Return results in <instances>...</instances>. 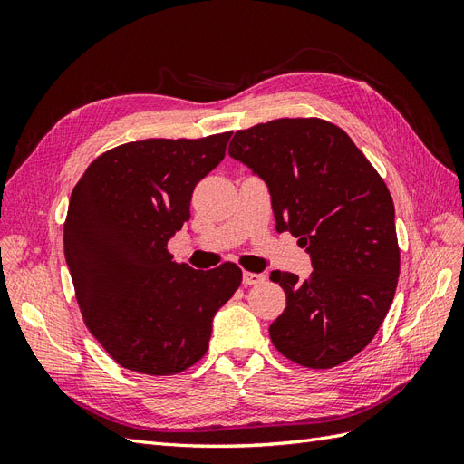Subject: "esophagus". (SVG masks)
I'll use <instances>...</instances> for the list:
<instances>
[{
	"mask_svg": "<svg viewBox=\"0 0 464 464\" xmlns=\"http://www.w3.org/2000/svg\"><path fill=\"white\" fill-rule=\"evenodd\" d=\"M265 280V275L263 273H251V271H244V278L242 283L244 286H251V285H259Z\"/></svg>",
	"mask_w": 464,
	"mask_h": 464,
	"instance_id": "obj_1",
	"label": "esophagus"
}]
</instances>
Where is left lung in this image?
I'll return each instance as SVG.
<instances>
[{"label": "left lung", "mask_w": 464, "mask_h": 464, "mask_svg": "<svg viewBox=\"0 0 464 464\" xmlns=\"http://www.w3.org/2000/svg\"><path fill=\"white\" fill-rule=\"evenodd\" d=\"M232 159L265 179L276 230H288L314 273L273 271L286 307L269 327L280 354L329 370L362 353L389 312L401 271L395 205L363 152L339 125L280 118L236 131Z\"/></svg>", "instance_id": "1"}]
</instances>
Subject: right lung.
Here are the masks:
<instances>
[{"label": "right lung", "mask_w": 464, "mask_h": 464, "mask_svg": "<svg viewBox=\"0 0 464 464\" xmlns=\"http://www.w3.org/2000/svg\"><path fill=\"white\" fill-rule=\"evenodd\" d=\"M230 135L120 145L92 160L73 188L63 247L79 310L125 370L191 368L207 353L215 314L242 285L234 263L195 271L168 251L189 220L195 186L220 164Z\"/></svg>", "instance_id": "right-lung-1"}]
</instances>
